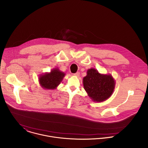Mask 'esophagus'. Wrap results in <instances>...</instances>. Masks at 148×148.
I'll return each instance as SVG.
<instances>
[{
    "instance_id": "1",
    "label": "esophagus",
    "mask_w": 148,
    "mask_h": 148,
    "mask_svg": "<svg viewBox=\"0 0 148 148\" xmlns=\"http://www.w3.org/2000/svg\"><path fill=\"white\" fill-rule=\"evenodd\" d=\"M73 75H74V76H75L78 77V76H79V75H80V73H79V72H76V73H74V74H73Z\"/></svg>"
}]
</instances>
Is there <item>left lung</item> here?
<instances>
[{
  "label": "left lung",
  "instance_id": "obj_1",
  "mask_svg": "<svg viewBox=\"0 0 148 148\" xmlns=\"http://www.w3.org/2000/svg\"><path fill=\"white\" fill-rule=\"evenodd\" d=\"M83 83L88 96L92 101L97 103L109 99L113 93L116 85L110 74H101L93 68L87 70Z\"/></svg>",
  "mask_w": 148,
  "mask_h": 148
}]
</instances>
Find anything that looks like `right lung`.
Wrapping results in <instances>:
<instances>
[{
  "mask_svg": "<svg viewBox=\"0 0 148 148\" xmlns=\"http://www.w3.org/2000/svg\"><path fill=\"white\" fill-rule=\"evenodd\" d=\"M65 73L58 68L52 69L50 72L39 75V83L44 89H55L63 81Z\"/></svg>",
  "mask_w": 148,
  "mask_h": 148,
  "instance_id": "add662e5",
  "label": "right lung"
}]
</instances>
